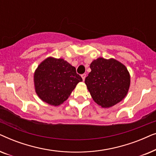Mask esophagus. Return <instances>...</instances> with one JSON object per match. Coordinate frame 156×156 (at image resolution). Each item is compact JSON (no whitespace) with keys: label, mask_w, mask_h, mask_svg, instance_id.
Listing matches in <instances>:
<instances>
[{"label":"esophagus","mask_w":156,"mask_h":156,"mask_svg":"<svg viewBox=\"0 0 156 156\" xmlns=\"http://www.w3.org/2000/svg\"><path fill=\"white\" fill-rule=\"evenodd\" d=\"M86 75L87 74H82V80L84 81V80H85V78H86Z\"/></svg>","instance_id":"1"}]
</instances>
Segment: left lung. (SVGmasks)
I'll return each instance as SVG.
<instances>
[{"mask_svg":"<svg viewBox=\"0 0 156 156\" xmlns=\"http://www.w3.org/2000/svg\"><path fill=\"white\" fill-rule=\"evenodd\" d=\"M91 71L85 84L94 101L108 108L121 101L127 94L130 75L126 67L114 59L99 57L90 65Z\"/></svg>","mask_w":156,"mask_h":156,"instance_id":"8db88e82","label":"left lung"}]
</instances>
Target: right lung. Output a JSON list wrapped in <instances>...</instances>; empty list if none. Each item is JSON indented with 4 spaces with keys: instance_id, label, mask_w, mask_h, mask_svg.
Here are the masks:
<instances>
[{
    "instance_id": "add662e5",
    "label": "right lung",
    "mask_w": 156,
    "mask_h": 156,
    "mask_svg": "<svg viewBox=\"0 0 156 156\" xmlns=\"http://www.w3.org/2000/svg\"><path fill=\"white\" fill-rule=\"evenodd\" d=\"M82 81L75 67L63 59L52 57L42 62L34 75L36 93L42 101L53 106L66 101Z\"/></svg>"
}]
</instances>
